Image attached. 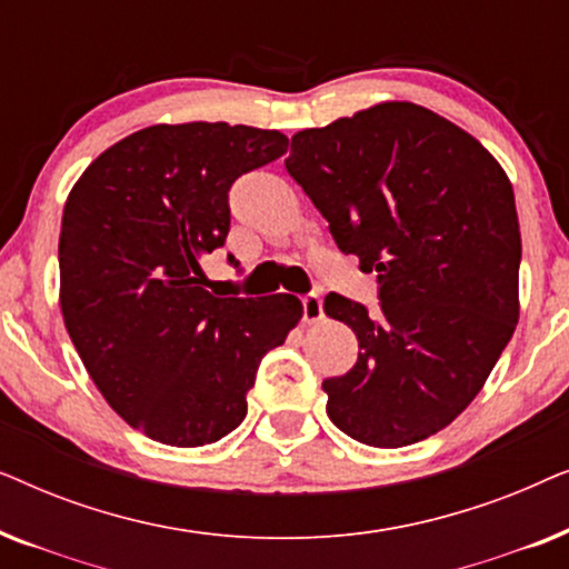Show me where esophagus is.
Segmentation results:
<instances>
[{
    "label": "esophagus",
    "instance_id": "esophagus-1",
    "mask_svg": "<svg viewBox=\"0 0 569 569\" xmlns=\"http://www.w3.org/2000/svg\"><path fill=\"white\" fill-rule=\"evenodd\" d=\"M323 318V300L318 298L316 292H310L302 298V321L306 323H316Z\"/></svg>",
    "mask_w": 569,
    "mask_h": 569
}]
</instances>
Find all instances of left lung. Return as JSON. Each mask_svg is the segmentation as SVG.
Here are the masks:
<instances>
[{
	"instance_id": "obj_1",
	"label": "left lung",
	"mask_w": 569,
	"mask_h": 569,
	"mask_svg": "<svg viewBox=\"0 0 569 569\" xmlns=\"http://www.w3.org/2000/svg\"><path fill=\"white\" fill-rule=\"evenodd\" d=\"M287 173L341 253L378 271L380 310L326 295L360 355L326 378L349 438L401 448L448 427L487 383L518 326L520 224L512 183L469 131L386 100L292 137Z\"/></svg>"
}]
</instances>
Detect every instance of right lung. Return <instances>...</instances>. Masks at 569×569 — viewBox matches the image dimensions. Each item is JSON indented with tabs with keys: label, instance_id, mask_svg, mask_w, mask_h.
I'll return each mask as SVG.
<instances>
[{
	"label": "right lung",
	"instance_id": "obj_1",
	"mask_svg": "<svg viewBox=\"0 0 569 569\" xmlns=\"http://www.w3.org/2000/svg\"><path fill=\"white\" fill-rule=\"evenodd\" d=\"M284 152L274 129L154 123L100 152L69 191L61 316L108 407L147 438L199 448L236 430L261 357L302 318L287 292L214 298L201 269L228 238L232 181Z\"/></svg>",
	"mask_w": 569,
	"mask_h": 569
}]
</instances>
